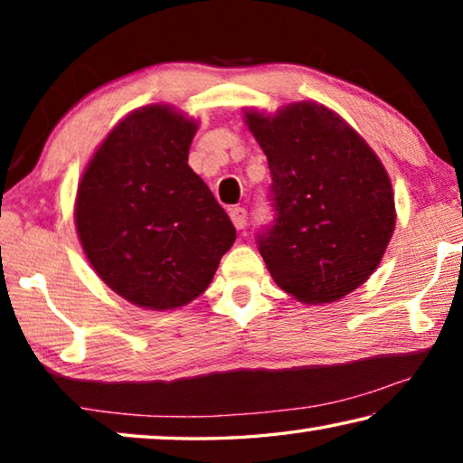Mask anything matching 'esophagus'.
I'll return each mask as SVG.
<instances>
[{
    "mask_svg": "<svg viewBox=\"0 0 463 463\" xmlns=\"http://www.w3.org/2000/svg\"><path fill=\"white\" fill-rule=\"evenodd\" d=\"M229 216H231L232 224L237 226V231H242V229H245V226H247V210H245V208L234 206V208L229 210Z\"/></svg>",
    "mask_w": 463,
    "mask_h": 463,
    "instance_id": "esophagus-1",
    "label": "esophagus"
}]
</instances>
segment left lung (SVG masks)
<instances>
[{
  "label": "left lung",
  "mask_w": 463,
  "mask_h": 463,
  "mask_svg": "<svg viewBox=\"0 0 463 463\" xmlns=\"http://www.w3.org/2000/svg\"><path fill=\"white\" fill-rule=\"evenodd\" d=\"M268 156L276 222L260 253L276 284L304 304H331L378 268L396 224L388 171L339 114L294 101L276 114L245 108Z\"/></svg>",
  "instance_id": "obj_1"
}]
</instances>
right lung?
I'll return each instance as SVG.
<instances>
[{
  "instance_id": "right-lung-1",
  "label": "right lung",
  "mask_w": 463,
  "mask_h": 463,
  "mask_svg": "<svg viewBox=\"0 0 463 463\" xmlns=\"http://www.w3.org/2000/svg\"><path fill=\"white\" fill-rule=\"evenodd\" d=\"M198 122L151 104L116 124L77 185L75 226L104 284L146 310H175L213 281L237 231L187 165Z\"/></svg>"
}]
</instances>
